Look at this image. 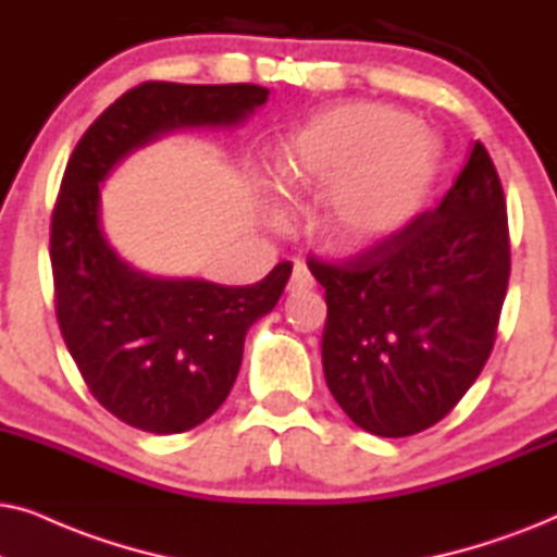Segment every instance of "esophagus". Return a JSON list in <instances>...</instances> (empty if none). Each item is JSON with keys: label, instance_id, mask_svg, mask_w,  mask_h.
I'll list each match as a JSON object with an SVG mask.
<instances>
[{"label": "esophagus", "instance_id": "34e87169", "mask_svg": "<svg viewBox=\"0 0 557 557\" xmlns=\"http://www.w3.org/2000/svg\"><path fill=\"white\" fill-rule=\"evenodd\" d=\"M317 286V281H314V276H311L309 273V269L304 263H296L294 265V273H292V278H288V286H286V292L292 294V296H299V294H307V292H311V288Z\"/></svg>", "mask_w": 557, "mask_h": 557}]
</instances>
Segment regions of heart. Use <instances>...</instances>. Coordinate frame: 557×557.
Segmentation results:
<instances>
[{"label":"heart","instance_id":"1","mask_svg":"<svg viewBox=\"0 0 557 557\" xmlns=\"http://www.w3.org/2000/svg\"><path fill=\"white\" fill-rule=\"evenodd\" d=\"M292 193L332 187L324 231L337 248L391 240L425 208L441 172V147L413 116L391 106L352 103L304 126L278 157Z\"/></svg>","mask_w":557,"mask_h":557}]
</instances>
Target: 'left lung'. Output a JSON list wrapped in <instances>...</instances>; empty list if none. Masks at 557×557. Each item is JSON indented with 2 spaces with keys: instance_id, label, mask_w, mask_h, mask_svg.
Returning a JSON list of instances; mask_svg holds the SVG:
<instances>
[{
  "instance_id": "1",
  "label": "left lung",
  "mask_w": 557,
  "mask_h": 557,
  "mask_svg": "<svg viewBox=\"0 0 557 557\" xmlns=\"http://www.w3.org/2000/svg\"><path fill=\"white\" fill-rule=\"evenodd\" d=\"M309 271L324 286L322 364L368 433L413 436L454 410L490 360L509 281L507 202L484 144L436 210L391 240Z\"/></svg>"
}]
</instances>
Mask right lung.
<instances>
[{
  "label": "right lung",
  "instance_id": "add662e5",
  "mask_svg": "<svg viewBox=\"0 0 557 557\" xmlns=\"http://www.w3.org/2000/svg\"><path fill=\"white\" fill-rule=\"evenodd\" d=\"M265 98L269 88L250 83H141L88 126L67 159L50 223L58 324L94 398L139 431H189L223 406L250 324L276 307L292 263L250 286L151 278L106 240L101 182L162 134L235 126Z\"/></svg>",
  "mask_w": 557,
  "mask_h": 557
}]
</instances>
